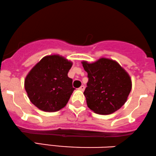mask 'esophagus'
I'll list each match as a JSON object with an SVG mask.
<instances>
[{
  "label": "esophagus",
  "mask_w": 156,
  "mask_h": 156,
  "mask_svg": "<svg viewBox=\"0 0 156 156\" xmlns=\"http://www.w3.org/2000/svg\"><path fill=\"white\" fill-rule=\"evenodd\" d=\"M79 90H81V91H84V90H85V86L82 85L81 87H80V88H79Z\"/></svg>",
  "instance_id": "esophagus-1"
}]
</instances>
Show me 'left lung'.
<instances>
[{
	"label": "left lung",
	"instance_id": "8db88e82",
	"mask_svg": "<svg viewBox=\"0 0 156 156\" xmlns=\"http://www.w3.org/2000/svg\"><path fill=\"white\" fill-rule=\"evenodd\" d=\"M87 73L84 92L87 105L99 115H109L126 103L132 87L129 74L118 62L101 58L93 63L82 61Z\"/></svg>",
	"mask_w": 156,
	"mask_h": 156
}]
</instances>
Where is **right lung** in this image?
<instances>
[{
	"label": "right lung",
	"instance_id": "right-lung-1",
	"mask_svg": "<svg viewBox=\"0 0 156 156\" xmlns=\"http://www.w3.org/2000/svg\"><path fill=\"white\" fill-rule=\"evenodd\" d=\"M73 63L59 55L44 57L31 69L25 89L31 103L44 112L59 111L66 107L74 88L68 73Z\"/></svg>",
	"mask_w": 156,
	"mask_h": 156
}]
</instances>
